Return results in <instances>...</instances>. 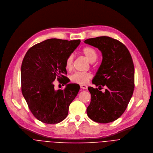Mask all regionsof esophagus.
I'll list each match as a JSON object with an SVG mask.
<instances>
[{
  "label": "esophagus",
  "mask_w": 153,
  "mask_h": 153,
  "mask_svg": "<svg viewBox=\"0 0 153 153\" xmlns=\"http://www.w3.org/2000/svg\"><path fill=\"white\" fill-rule=\"evenodd\" d=\"M80 87L82 89H87V86L85 85H84V84H81Z\"/></svg>",
  "instance_id": "esophagus-1"
}]
</instances>
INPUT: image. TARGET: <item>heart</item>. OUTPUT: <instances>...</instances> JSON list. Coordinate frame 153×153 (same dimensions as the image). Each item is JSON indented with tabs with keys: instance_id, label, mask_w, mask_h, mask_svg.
Instances as JSON below:
<instances>
[{
	"instance_id": "heart-1",
	"label": "heart",
	"mask_w": 153,
	"mask_h": 153,
	"mask_svg": "<svg viewBox=\"0 0 153 153\" xmlns=\"http://www.w3.org/2000/svg\"><path fill=\"white\" fill-rule=\"evenodd\" d=\"M82 52L85 58L90 62H94L97 58V53L95 49L91 47L87 46L82 49ZM74 55L71 54L66 60V68L68 71H71L73 66ZM91 78V75L88 72H75L73 74L71 77V81L72 82L85 84L87 83Z\"/></svg>"
}]
</instances>
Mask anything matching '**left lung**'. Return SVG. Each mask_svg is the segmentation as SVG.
<instances>
[{
  "label": "left lung",
  "mask_w": 153,
  "mask_h": 153,
  "mask_svg": "<svg viewBox=\"0 0 153 153\" xmlns=\"http://www.w3.org/2000/svg\"><path fill=\"white\" fill-rule=\"evenodd\" d=\"M102 55L101 65L92 80L98 88L88 87L91 101L87 108L89 118L101 124L111 123L126 111L134 87V68L127 47L113 38L102 36L87 39ZM106 87L103 93L99 89Z\"/></svg>",
  "instance_id": "left-lung-1"
}]
</instances>
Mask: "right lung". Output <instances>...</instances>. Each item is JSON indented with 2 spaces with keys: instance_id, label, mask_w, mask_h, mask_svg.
<instances>
[{
  "instance_id": "right-lung-1",
  "label": "right lung",
  "mask_w": 153,
  "mask_h": 153,
  "mask_svg": "<svg viewBox=\"0 0 153 153\" xmlns=\"http://www.w3.org/2000/svg\"><path fill=\"white\" fill-rule=\"evenodd\" d=\"M80 42L48 39L29 48L24 56L22 92L30 111L43 123L55 124L63 120L78 93L79 85L68 84L69 79L65 75L66 60ZM56 78L67 85L64 90H54L53 82Z\"/></svg>"
}]
</instances>
